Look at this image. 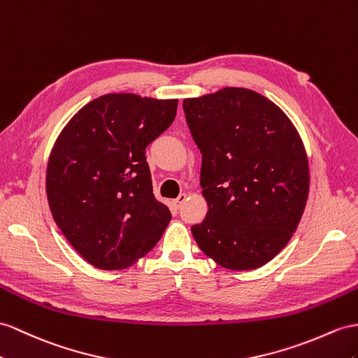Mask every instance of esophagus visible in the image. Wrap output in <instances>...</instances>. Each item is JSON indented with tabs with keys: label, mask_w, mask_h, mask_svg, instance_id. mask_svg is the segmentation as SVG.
<instances>
[{
	"label": "esophagus",
	"mask_w": 358,
	"mask_h": 358,
	"mask_svg": "<svg viewBox=\"0 0 358 358\" xmlns=\"http://www.w3.org/2000/svg\"><path fill=\"white\" fill-rule=\"evenodd\" d=\"M186 198H187V195H186V194H181L178 198L172 199V206L176 207V208H180V207H181V204L185 203V201H186Z\"/></svg>",
	"instance_id": "esophagus-1"
}]
</instances>
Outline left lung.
I'll return each instance as SVG.
<instances>
[{"label":"left lung","instance_id":"left-lung-1","mask_svg":"<svg viewBox=\"0 0 358 358\" xmlns=\"http://www.w3.org/2000/svg\"><path fill=\"white\" fill-rule=\"evenodd\" d=\"M203 154L207 215L192 225L199 250L219 266L257 269L290 241L310 189L307 152L287 115L259 92L222 87L182 101Z\"/></svg>","mask_w":358,"mask_h":358}]
</instances>
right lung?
Returning a JSON list of instances; mask_svg holds the SVG:
<instances>
[{"instance_id": "add662e5", "label": "right lung", "mask_w": 358, "mask_h": 358, "mask_svg": "<svg viewBox=\"0 0 358 358\" xmlns=\"http://www.w3.org/2000/svg\"><path fill=\"white\" fill-rule=\"evenodd\" d=\"M178 99L106 94L71 117L52 145L47 198L54 222L92 266L119 271L145 257L171 221L154 196L145 150Z\"/></svg>"}]
</instances>
